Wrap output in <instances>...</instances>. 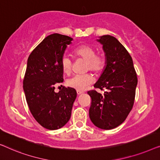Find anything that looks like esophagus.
Segmentation results:
<instances>
[{"label":"esophagus","instance_id":"obj_1","mask_svg":"<svg viewBox=\"0 0 160 160\" xmlns=\"http://www.w3.org/2000/svg\"><path fill=\"white\" fill-rule=\"evenodd\" d=\"M84 93V92L82 91H79V90H77V95H82V94Z\"/></svg>","mask_w":160,"mask_h":160}]
</instances>
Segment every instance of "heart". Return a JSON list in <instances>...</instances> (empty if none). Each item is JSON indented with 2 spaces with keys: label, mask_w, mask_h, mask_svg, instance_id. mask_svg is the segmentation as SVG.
<instances>
[{
  "label": "heart",
  "mask_w": 160,
  "mask_h": 160,
  "mask_svg": "<svg viewBox=\"0 0 160 160\" xmlns=\"http://www.w3.org/2000/svg\"><path fill=\"white\" fill-rule=\"evenodd\" d=\"M75 54L87 62V69L98 73L104 68L106 59L102 55H96V50L89 45H82L76 48ZM61 66L63 72L66 74L71 73L72 69V60L68 54H64L61 59ZM94 77L90 74H76L67 81L69 87L77 90H85L94 82Z\"/></svg>",
  "instance_id": "heart-1"
}]
</instances>
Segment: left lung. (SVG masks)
<instances>
[{"instance_id":"8db88e82","label":"left lung","mask_w":160,"mask_h":160,"mask_svg":"<svg viewBox=\"0 0 160 160\" xmlns=\"http://www.w3.org/2000/svg\"><path fill=\"white\" fill-rule=\"evenodd\" d=\"M96 41L102 46L106 65L94 87L107 90L103 95L95 90L87 92L92 98L89 114L97 128L111 130L120 125L132 110L137 74L130 54L115 37L106 35Z\"/></svg>"}]
</instances>
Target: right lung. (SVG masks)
Returning <instances> with one entry per match:
<instances>
[{
    "label": "right lung",
    "instance_id": "1",
    "mask_svg": "<svg viewBox=\"0 0 160 160\" xmlns=\"http://www.w3.org/2000/svg\"><path fill=\"white\" fill-rule=\"evenodd\" d=\"M73 40L64 35H49L28 59L23 81L26 100L35 119L48 130H58L66 124L77 96L71 87L54 92V87L63 82L61 59Z\"/></svg>",
    "mask_w": 160,
    "mask_h": 160
}]
</instances>
